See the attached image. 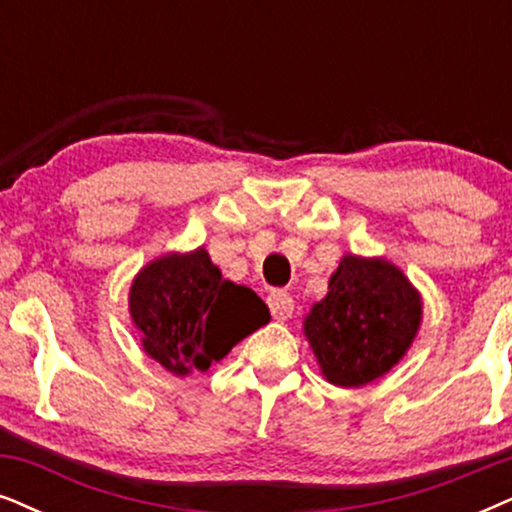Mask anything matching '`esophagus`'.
Here are the masks:
<instances>
[{
	"instance_id": "1",
	"label": "esophagus",
	"mask_w": 512,
	"mask_h": 512,
	"mask_svg": "<svg viewBox=\"0 0 512 512\" xmlns=\"http://www.w3.org/2000/svg\"><path fill=\"white\" fill-rule=\"evenodd\" d=\"M267 304L271 309V316H274L276 321H288L295 312V300L286 293V290H274V293H269Z\"/></svg>"
}]
</instances>
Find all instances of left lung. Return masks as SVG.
Here are the masks:
<instances>
[{
  "mask_svg": "<svg viewBox=\"0 0 512 512\" xmlns=\"http://www.w3.org/2000/svg\"><path fill=\"white\" fill-rule=\"evenodd\" d=\"M423 302L404 271L345 255L328 295L304 316V335L328 383L361 387L385 375L416 338Z\"/></svg>",
  "mask_w": 512,
  "mask_h": 512,
  "instance_id": "obj_1",
  "label": "left lung"
}]
</instances>
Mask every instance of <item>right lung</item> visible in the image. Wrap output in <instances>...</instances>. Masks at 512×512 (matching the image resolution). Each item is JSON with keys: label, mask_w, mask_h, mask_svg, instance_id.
I'll return each instance as SVG.
<instances>
[{"label": "right lung", "mask_w": 512, "mask_h": 512, "mask_svg": "<svg viewBox=\"0 0 512 512\" xmlns=\"http://www.w3.org/2000/svg\"><path fill=\"white\" fill-rule=\"evenodd\" d=\"M129 314L148 357L174 375L208 371L271 319L255 290L222 278L205 248L146 264L129 288Z\"/></svg>", "instance_id": "add662e5"}]
</instances>
